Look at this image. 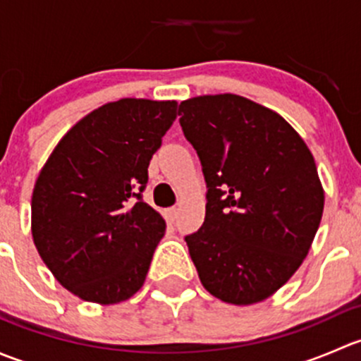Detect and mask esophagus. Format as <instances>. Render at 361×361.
Wrapping results in <instances>:
<instances>
[{"mask_svg": "<svg viewBox=\"0 0 361 361\" xmlns=\"http://www.w3.org/2000/svg\"><path fill=\"white\" fill-rule=\"evenodd\" d=\"M166 216L169 221H174L178 218V207H169V209L166 211Z\"/></svg>", "mask_w": 361, "mask_h": 361, "instance_id": "esophagus-1", "label": "esophagus"}]
</instances>
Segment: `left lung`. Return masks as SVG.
<instances>
[{
  "mask_svg": "<svg viewBox=\"0 0 361 361\" xmlns=\"http://www.w3.org/2000/svg\"><path fill=\"white\" fill-rule=\"evenodd\" d=\"M206 180L202 227L185 238L202 286L248 305L281 288L307 257L323 214L322 181L297 130L235 94L180 104Z\"/></svg>",
  "mask_w": 361,
  "mask_h": 361,
  "instance_id": "obj_1",
  "label": "left lung"
}]
</instances>
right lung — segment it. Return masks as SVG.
Returning a JSON list of instances; mask_svg holds the SVG:
<instances>
[{"label": "right lung", "mask_w": 361, "mask_h": 361, "mask_svg": "<svg viewBox=\"0 0 361 361\" xmlns=\"http://www.w3.org/2000/svg\"><path fill=\"white\" fill-rule=\"evenodd\" d=\"M176 110V101L104 104L68 130L36 180L32 241L82 300L116 304L143 286L166 221L141 194Z\"/></svg>", "instance_id": "1"}]
</instances>
